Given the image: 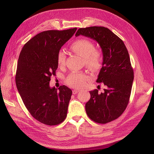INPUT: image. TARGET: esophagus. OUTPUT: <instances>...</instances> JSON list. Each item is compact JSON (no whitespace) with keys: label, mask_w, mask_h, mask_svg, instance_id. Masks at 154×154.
Returning <instances> with one entry per match:
<instances>
[{"label":"esophagus","mask_w":154,"mask_h":154,"mask_svg":"<svg viewBox=\"0 0 154 154\" xmlns=\"http://www.w3.org/2000/svg\"><path fill=\"white\" fill-rule=\"evenodd\" d=\"M79 92V90H77V89H74V90H73V91H72V93H73V94H77Z\"/></svg>","instance_id":"obj_1"}]
</instances>
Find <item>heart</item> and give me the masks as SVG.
Returning a JSON list of instances; mask_svg holds the SVG:
<instances>
[{
	"label": "heart",
	"mask_w": 154,
	"mask_h": 154,
	"mask_svg": "<svg viewBox=\"0 0 154 154\" xmlns=\"http://www.w3.org/2000/svg\"><path fill=\"white\" fill-rule=\"evenodd\" d=\"M70 48L71 51L84 59L85 66L92 71H97L103 63V55L100 51L95 48L94 44L86 38H79L73 42ZM66 55L63 50L59 51L57 57L58 66L63 67L66 62ZM87 75L79 72H73L66 79V84L74 88H80L87 82Z\"/></svg>",
	"instance_id": "heart-1"
}]
</instances>
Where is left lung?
<instances>
[{
	"mask_svg": "<svg viewBox=\"0 0 154 154\" xmlns=\"http://www.w3.org/2000/svg\"><path fill=\"white\" fill-rule=\"evenodd\" d=\"M97 42L102 51V67L97 82H102L103 92L90 91L85 104L87 116L99 124H106L119 118L129 102L134 80V70L127 48L117 35L108 28L93 26L80 28L75 34Z\"/></svg>",
	"mask_w": 154,
	"mask_h": 154,
	"instance_id": "left-lung-1",
	"label": "left lung"
}]
</instances>
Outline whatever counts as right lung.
Listing matches in <instances>:
<instances>
[{
  "label": "right lung",
  "instance_id": "add662e5",
  "mask_svg": "<svg viewBox=\"0 0 154 154\" xmlns=\"http://www.w3.org/2000/svg\"><path fill=\"white\" fill-rule=\"evenodd\" d=\"M76 30L75 27L43 31L29 40L19 55L15 74L17 90L32 116L47 125H58L67 117L71 89L61 85L57 91L51 88L49 82L58 67V52Z\"/></svg>",
  "mask_w": 154,
  "mask_h": 154
}]
</instances>
